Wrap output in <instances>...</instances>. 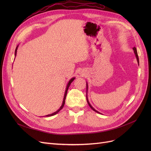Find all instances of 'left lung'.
<instances>
[{
    "instance_id": "8db88e82",
    "label": "left lung",
    "mask_w": 151,
    "mask_h": 151,
    "mask_svg": "<svg viewBox=\"0 0 151 151\" xmlns=\"http://www.w3.org/2000/svg\"><path fill=\"white\" fill-rule=\"evenodd\" d=\"M133 50H134V53H135V57H136V58H137V62H138V64H139V57H138V54H137V49H136V48L135 47H134L133 48ZM88 83H86V90H87V92H88ZM86 99H87V102H88V104H89V106H90V108L93 109V111H96V113H99V114H101V113H99V111H98L97 110H96V109L91 106V104L89 103V100H88V96H87V94H86Z\"/></svg>"
}]
</instances>
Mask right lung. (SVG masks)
Segmentation results:
<instances>
[{
	"instance_id": "obj_1",
	"label": "right lung",
	"mask_w": 151,
	"mask_h": 151,
	"mask_svg": "<svg viewBox=\"0 0 151 151\" xmlns=\"http://www.w3.org/2000/svg\"><path fill=\"white\" fill-rule=\"evenodd\" d=\"M18 46H19V45H17L16 48V50H15V57L16 56V54H17V50ZM74 79H75V77H72V78L71 79H70L69 81H68V84H67V87H66L65 92V94H64V97H63V102H62V106L60 107V108H59V109H58V110L56 111L55 112H54V113H52V114H50V115H46V116H53V115H56L57 113H58L59 111H60L61 110V109L63 108V106H64V104H65V98H66V96H67L68 89V88H69V86H70V84L72 83V81H74Z\"/></svg>"
}]
</instances>
